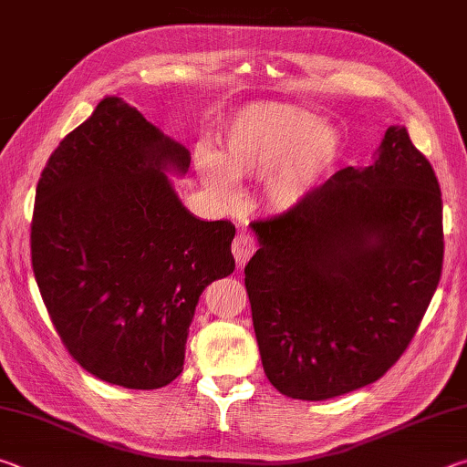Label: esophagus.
Masks as SVG:
<instances>
[{
	"mask_svg": "<svg viewBox=\"0 0 467 467\" xmlns=\"http://www.w3.org/2000/svg\"><path fill=\"white\" fill-rule=\"evenodd\" d=\"M255 249H257V241L251 233L241 231L239 234H236L233 241V255H234L236 265L243 267L244 264H247L249 257L255 253Z\"/></svg>",
	"mask_w": 467,
	"mask_h": 467,
	"instance_id": "1",
	"label": "esophagus"
}]
</instances>
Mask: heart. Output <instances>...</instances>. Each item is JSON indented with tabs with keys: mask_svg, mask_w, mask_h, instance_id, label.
I'll return each mask as SVG.
<instances>
[{
	"mask_svg": "<svg viewBox=\"0 0 467 467\" xmlns=\"http://www.w3.org/2000/svg\"><path fill=\"white\" fill-rule=\"evenodd\" d=\"M337 131L306 109L257 102L226 128L223 156H197L202 177L220 197H233L236 179L264 177L265 203L278 212L296 208L334 162Z\"/></svg>",
	"mask_w": 467,
	"mask_h": 467,
	"instance_id": "obj_1",
	"label": "heart"
}]
</instances>
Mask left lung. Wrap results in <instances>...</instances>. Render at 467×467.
Segmentation results:
<instances>
[{
    "mask_svg": "<svg viewBox=\"0 0 467 467\" xmlns=\"http://www.w3.org/2000/svg\"><path fill=\"white\" fill-rule=\"evenodd\" d=\"M244 265L265 377L321 401L375 383L412 342L442 270V202L406 128L284 214L251 223Z\"/></svg>",
    "mask_w": 467,
    "mask_h": 467,
    "instance_id": "left-lung-1",
    "label": "left lung"
}]
</instances>
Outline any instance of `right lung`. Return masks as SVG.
Instances as JSON below:
<instances>
[{
    "label": "right lung",
    "mask_w": 467,
    "mask_h": 467,
    "mask_svg": "<svg viewBox=\"0 0 467 467\" xmlns=\"http://www.w3.org/2000/svg\"><path fill=\"white\" fill-rule=\"evenodd\" d=\"M189 150L119 97L59 141L36 185L30 251L55 329L90 375L158 389L183 370L203 288L234 270L228 220L172 189Z\"/></svg>",
    "instance_id": "add662e5"
}]
</instances>
